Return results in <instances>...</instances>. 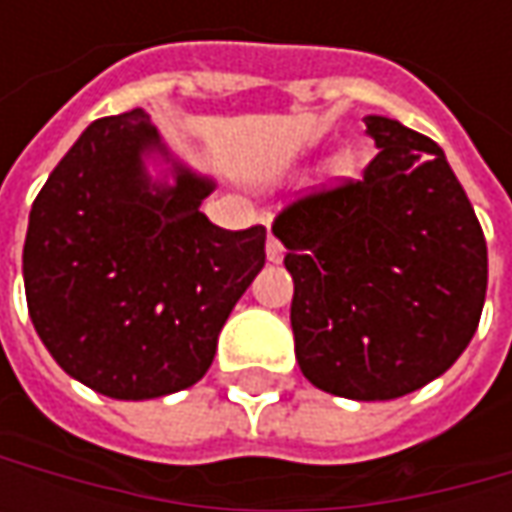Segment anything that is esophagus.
Instances as JSON below:
<instances>
[{
  "label": "esophagus",
  "mask_w": 512,
  "mask_h": 512,
  "mask_svg": "<svg viewBox=\"0 0 512 512\" xmlns=\"http://www.w3.org/2000/svg\"><path fill=\"white\" fill-rule=\"evenodd\" d=\"M282 259H285V247H282V242L270 233V236H267V262L279 265Z\"/></svg>",
  "instance_id": "esophagus-1"
}]
</instances>
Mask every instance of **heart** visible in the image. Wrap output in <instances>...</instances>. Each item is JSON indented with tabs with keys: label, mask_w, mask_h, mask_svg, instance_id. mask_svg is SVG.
I'll return each instance as SVG.
<instances>
[{
	"label": "heart",
	"mask_w": 512,
	"mask_h": 512,
	"mask_svg": "<svg viewBox=\"0 0 512 512\" xmlns=\"http://www.w3.org/2000/svg\"><path fill=\"white\" fill-rule=\"evenodd\" d=\"M356 165V159H353V153L350 150H342V153H336L333 156V162H330V170L336 173V176H347L350 170Z\"/></svg>",
	"instance_id": "1"
}]
</instances>
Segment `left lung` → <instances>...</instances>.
Returning a JSON list of instances; mask_svg holds the SVG:
<instances>
[{"label":"left lung","mask_w":512,"mask_h":512,"mask_svg":"<svg viewBox=\"0 0 512 512\" xmlns=\"http://www.w3.org/2000/svg\"><path fill=\"white\" fill-rule=\"evenodd\" d=\"M364 179L285 207L273 236L293 276L296 362L319 390L387 402L439 379L470 344L487 293V242L444 150L364 116Z\"/></svg>","instance_id":"1"}]
</instances>
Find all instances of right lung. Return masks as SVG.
Here are the masks:
<instances>
[{"mask_svg":"<svg viewBox=\"0 0 512 512\" xmlns=\"http://www.w3.org/2000/svg\"><path fill=\"white\" fill-rule=\"evenodd\" d=\"M148 158L169 165L162 180ZM213 190L142 108L96 119L53 168L30 207L22 276L30 322L76 382L142 402L205 376L267 236L213 225L199 210Z\"/></svg>","mask_w":512,"mask_h":512,"instance_id":"right-lung-1","label":"right lung"}]
</instances>
